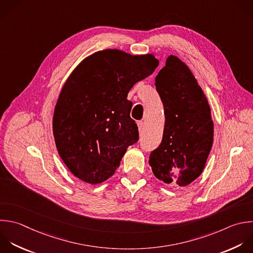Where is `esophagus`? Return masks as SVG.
I'll return each instance as SVG.
<instances>
[{
	"label": "esophagus",
	"mask_w": 253,
	"mask_h": 253,
	"mask_svg": "<svg viewBox=\"0 0 253 253\" xmlns=\"http://www.w3.org/2000/svg\"><path fill=\"white\" fill-rule=\"evenodd\" d=\"M137 126H138V130H139V132H142L143 129H144V123L141 122V121H139V122H137Z\"/></svg>",
	"instance_id": "esophagus-1"
}]
</instances>
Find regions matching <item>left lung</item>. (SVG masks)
Here are the masks:
<instances>
[{"label":"left lung","mask_w":253,"mask_h":253,"mask_svg":"<svg viewBox=\"0 0 253 253\" xmlns=\"http://www.w3.org/2000/svg\"><path fill=\"white\" fill-rule=\"evenodd\" d=\"M155 87L163 103L165 126L149 165L157 179L185 187L202 174L212 145L211 108L195 76L177 56H168Z\"/></svg>","instance_id":"left-lung-1"}]
</instances>
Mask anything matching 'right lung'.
<instances>
[{
    "label": "right lung",
    "mask_w": 253,
    "mask_h": 253,
    "mask_svg": "<svg viewBox=\"0 0 253 253\" xmlns=\"http://www.w3.org/2000/svg\"><path fill=\"white\" fill-rule=\"evenodd\" d=\"M158 64L152 54L106 49L73 70L57 100L52 127L58 153L74 176L99 184L115 174L127 147L138 140L127 94Z\"/></svg>",
    "instance_id": "right-lung-1"
}]
</instances>
